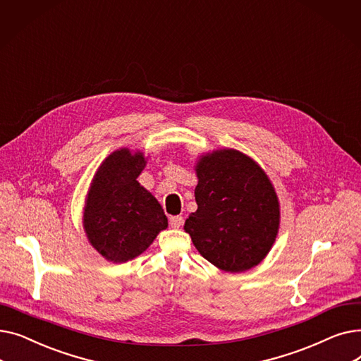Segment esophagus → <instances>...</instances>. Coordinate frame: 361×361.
I'll list each match as a JSON object with an SVG mask.
<instances>
[{"label": "esophagus", "mask_w": 361, "mask_h": 361, "mask_svg": "<svg viewBox=\"0 0 361 361\" xmlns=\"http://www.w3.org/2000/svg\"><path fill=\"white\" fill-rule=\"evenodd\" d=\"M183 222H184L183 216H178V215L169 218V226H171V228H180V226L183 225Z\"/></svg>", "instance_id": "34e87169"}]
</instances>
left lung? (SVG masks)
<instances>
[{"label":"left lung","mask_w":361,"mask_h":361,"mask_svg":"<svg viewBox=\"0 0 361 361\" xmlns=\"http://www.w3.org/2000/svg\"><path fill=\"white\" fill-rule=\"evenodd\" d=\"M197 211L185 219L199 253L225 272L252 269L279 228V203L267 173L235 149L214 150L197 165Z\"/></svg>","instance_id":"obj_1"}]
</instances>
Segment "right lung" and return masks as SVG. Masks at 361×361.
I'll return each mask as SVG.
<instances>
[{"mask_svg":"<svg viewBox=\"0 0 361 361\" xmlns=\"http://www.w3.org/2000/svg\"><path fill=\"white\" fill-rule=\"evenodd\" d=\"M145 165L142 152L120 149L101 164L92 180L83 226L90 244L109 262L142 255L168 226L159 202L137 181Z\"/></svg>","mask_w":361,"mask_h":361,"instance_id":"right-lung-1","label":"right lung"}]
</instances>
